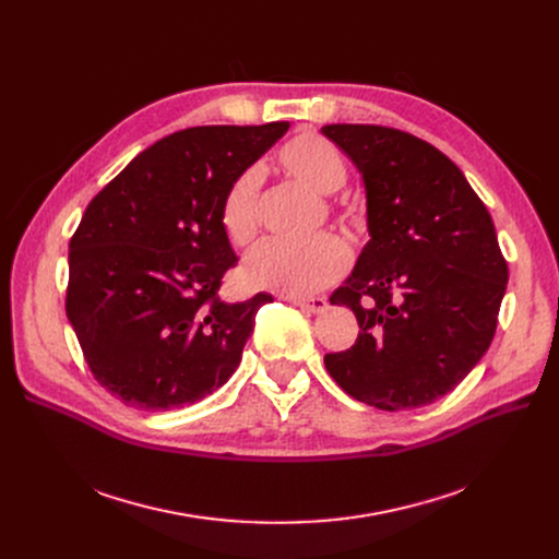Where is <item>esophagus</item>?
I'll return each mask as SVG.
<instances>
[{
	"label": "esophagus",
	"mask_w": 559,
	"mask_h": 559,
	"mask_svg": "<svg viewBox=\"0 0 559 559\" xmlns=\"http://www.w3.org/2000/svg\"><path fill=\"white\" fill-rule=\"evenodd\" d=\"M289 304L299 306L301 310H308V312H324L329 308V301L324 297H312V299H301V297H287Z\"/></svg>",
	"instance_id": "esophagus-1"
}]
</instances>
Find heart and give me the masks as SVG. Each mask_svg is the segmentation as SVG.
Here are the masks:
<instances>
[{"label": "heart", "instance_id": "obj_1", "mask_svg": "<svg viewBox=\"0 0 559 559\" xmlns=\"http://www.w3.org/2000/svg\"><path fill=\"white\" fill-rule=\"evenodd\" d=\"M278 167L317 194H333L346 183L348 167L333 142L317 133H299L278 154ZM258 176L242 171L219 203V224L235 247L249 245L258 233ZM350 264L348 245L333 233L306 242L264 240L247 258L242 281L253 289L308 297L342 278Z\"/></svg>", "mask_w": 559, "mask_h": 559}]
</instances>
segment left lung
Segmentation results:
<instances>
[{
    "instance_id": "8db88e82",
    "label": "left lung",
    "mask_w": 559,
    "mask_h": 559,
    "mask_svg": "<svg viewBox=\"0 0 559 559\" xmlns=\"http://www.w3.org/2000/svg\"><path fill=\"white\" fill-rule=\"evenodd\" d=\"M321 133L362 174L371 235L331 297L354 310L358 340L324 365L348 396L378 409L428 405L493 340L508 287L493 222L460 167L426 140L376 124Z\"/></svg>"
}]
</instances>
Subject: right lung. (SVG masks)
Instances as JSON below:
<instances>
[{
  "mask_svg": "<svg viewBox=\"0 0 559 559\" xmlns=\"http://www.w3.org/2000/svg\"><path fill=\"white\" fill-rule=\"evenodd\" d=\"M289 122L194 127L138 154L70 240L66 312L102 388L138 409L201 401L238 369L270 295L226 304L219 203Z\"/></svg>",
  "mask_w": 559,
  "mask_h": 559,
  "instance_id": "right-lung-1",
  "label": "right lung"
}]
</instances>
